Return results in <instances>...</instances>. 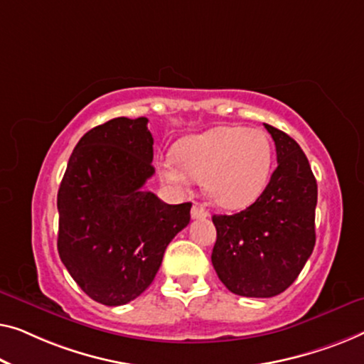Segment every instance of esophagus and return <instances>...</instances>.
Here are the masks:
<instances>
[{"instance_id": "34e87169", "label": "esophagus", "mask_w": 364, "mask_h": 364, "mask_svg": "<svg viewBox=\"0 0 364 364\" xmlns=\"http://www.w3.org/2000/svg\"><path fill=\"white\" fill-rule=\"evenodd\" d=\"M209 216V213L204 209L201 204L194 203L193 208H191V218L193 219H206Z\"/></svg>"}]
</instances>
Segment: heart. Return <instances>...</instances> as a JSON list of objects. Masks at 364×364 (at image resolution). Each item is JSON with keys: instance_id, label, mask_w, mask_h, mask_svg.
Returning a JSON list of instances; mask_svg holds the SVG:
<instances>
[{"instance_id": "1", "label": "heart", "mask_w": 364, "mask_h": 364, "mask_svg": "<svg viewBox=\"0 0 364 364\" xmlns=\"http://www.w3.org/2000/svg\"><path fill=\"white\" fill-rule=\"evenodd\" d=\"M272 165V145L262 130L216 127L188 136L175 153L156 161L160 180L186 191L194 181L218 206L240 209L252 204L264 191Z\"/></svg>"}]
</instances>
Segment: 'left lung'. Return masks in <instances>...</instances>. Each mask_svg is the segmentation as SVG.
I'll return each mask as SVG.
<instances>
[{
  "instance_id": "left-lung-1",
  "label": "left lung",
  "mask_w": 364,
  "mask_h": 364,
  "mask_svg": "<svg viewBox=\"0 0 364 364\" xmlns=\"http://www.w3.org/2000/svg\"><path fill=\"white\" fill-rule=\"evenodd\" d=\"M272 135L277 168L254 204L214 214L213 265L235 295L269 299L294 284L315 247L316 180L294 138L264 124Z\"/></svg>"
}]
</instances>
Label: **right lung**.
<instances>
[{"label":"right lung","mask_w":364,"mask_h":364,"mask_svg":"<svg viewBox=\"0 0 364 364\" xmlns=\"http://www.w3.org/2000/svg\"><path fill=\"white\" fill-rule=\"evenodd\" d=\"M146 125L145 117H119L87 132L59 186V257L102 305L143 294L166 245L191 219V203L166 204L141 189L155 173Z\"/></svg>","instance_id":"add662e5"}]
</instances>
